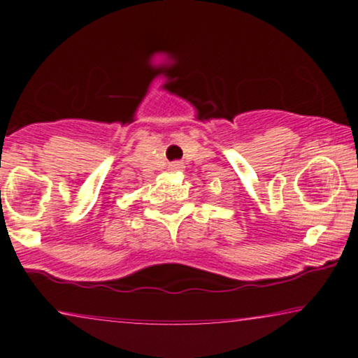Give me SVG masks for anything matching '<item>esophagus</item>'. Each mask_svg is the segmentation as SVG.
<instances>
[{
  "mask_svg": "<svg viewBox=\"0 0 358 358\" xmlns=\"http://www.w3.org/2000/svg\"><path fill=\"white\" fill-rule=\"evenodd\" d=\"M170 168H171V170H180V168H182V163H180V162H175V163H171Z\"/></svg>",
  "mask_w": 358,
  "mask_h": 358,
  "instance_id": "obj_1",
  "label": "esophagus"
}]
</instances>
